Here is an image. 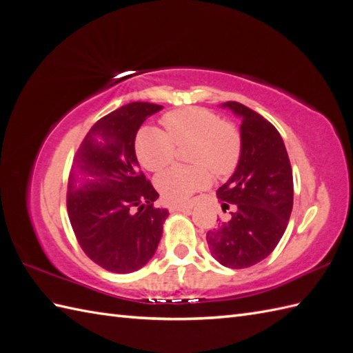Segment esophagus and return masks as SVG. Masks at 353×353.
I'll return each mask as SVG.
<instances>
[{
    "instance_id": "1",
    "label": "esophagus",
    "mask_w": 353,
    "mask_h": 353,
    "mask_svg": "<svg viewBox=\"0 0 353 353\" xmlns=\"http://www.w3.org/2000/svg\"><path fill=\"white\" fill-rule=\"evenodd\" d=\"M191 205L186 203H172L170 205V211H190Z\"/></svg>"
}]
</instances>
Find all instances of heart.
I'll return each mask as SVG.
<instances>
[{
    "mask_svg": "<svg viewBox=\"0 0 353 353\" xmlns=\"http://www.w3.org/2000/svg\"><path fill=\"white\" fill-rule=\"evenodd\" d=\"M165 132L157 127H142L134 141V152L142 167L161 171L176 156V145H192L188 161L194 165H176L161 172L156 186L168 203H182L194 192L206 188L211 174L228 176L236 168L241 156V137L214 112L201 108L172 110L162 117Z\"/></svg>",
    "mask_w": 353,
    "mask_h": 353,
    "instance_id": "b5f03b06",
    "label": "heart"
}]
</instances>
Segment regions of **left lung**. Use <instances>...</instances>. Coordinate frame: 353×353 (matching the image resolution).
<instances>
[{
    "label": "left lung",
    "instance_id": "left-lung-1",
    "mask_svg": "<svg viewBox=\"0 0 353 353\" xmlns=\"http://www.w3.org/2000/svg\"><path fill=\"white\" fill-rule=\"evenodd\" d=\"M241 118V156L216 197L223 209L236 208L230 220L206 234L212 256L229 268H247L265 259L281 241L292 209V170L276 127L241 103L228 101Z\"/></svg>",
    "mask_w": 353,
    "mask_h": 353
}]
</instances>
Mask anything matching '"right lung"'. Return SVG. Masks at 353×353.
<instances>
[{
	"label": "right lung",
	"instance_id": "add662e5",
	"mask_svg": "<svg viewBox=\"0 0 353 353\" xmlns=\"http://www.w3.org/2000/svg\"><path fill=\"white\" fill-rule=\"evenodd\" d=\"M162 106L134 101L99 119L81 142L68 179L66 208L81 249L112 273H132L152 259L167 209L139 170L134 138Z\"/></svg>",
	"mask_w": 353,
	"mask_h": 353
}]
</instances>
